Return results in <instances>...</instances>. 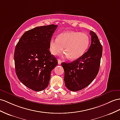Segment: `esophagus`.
<instances>
[{
    "instance_id": "esophagus-1",
    "label": "esophagus",
    "mask_w": 120,
    "mask_h": 120,
    "mask_svg": "<svg viewBox=\"0 0 120 120\" xmlns=\"http://www.w3.org/2000/svg\"><path fill=\"white\" fill-rule=\"evenodd\" d=\"M58 64H59V65H60L61 63H62V61H61V60H60V59H58Z\"/></svg>"
}]
</instances>
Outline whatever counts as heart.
<instances>
[{"mask_svg":"<svg viewBox=\"0 0 120 120\" xmlns=\"http://www.w3.org/2000/svg\"><path fill=\"white\" fill-rule=\"evenodd\" d=\"M90 38L85 33L67 31L59 34L57 38H52L49 42L51 53L57 56L62 53L63 48L64 56L74 60L83 55L89 47Z\"/></svg>","mask_w":120,"mask_h":120,"instance_id":"obj_1","label":"heart"}]
</instances>
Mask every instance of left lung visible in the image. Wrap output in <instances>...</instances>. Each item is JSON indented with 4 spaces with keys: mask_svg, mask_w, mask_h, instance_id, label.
Returning a JSON list of instances; mask_svg holds the SVG:
<instances>
[{
    "mask_svg": "<svg viewBox=\"0 0 120 120\" xmlns=\"http://www.w3.org/2000/svg\"><path fill=\"white\" fill-rule=\"evenodd\" d=\"M91 44L88 51L71 63H61L64 70L65 86L71 91H78L87 87L99 70L102 47L96 34L90 32Z\"/></svg>",
    "mask_w": 120,
    "mask_h": 120,
    "instance_id": "1",
    "label": "left lung"
}]
</instances>
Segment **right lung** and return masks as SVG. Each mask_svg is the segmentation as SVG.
I'll return each mask as SVG.
<instances>
[{
  "label": "right lung",
  "instance_id": "obj_1",
  "mask_svg": "<svg viewBox=\"0 0 120 120\" xmlns=\"http://www.w3.org/2000/svg\"><path fill=\"white\" fill-rule=\"evenodd\" d=\"M57 25L38 26L24 33L15 50V70L23 84L35 91L48 86L51 71L58 61L49 51V42Z\"/></svg>",
  "mask_w": 120,
  "mask_h": 120
}]
</instances>
